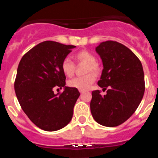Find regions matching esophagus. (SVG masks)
<instances>
[{
    "label": "esophagus",
    "mask_w": 158,
    "mask_h": 158,
    "mask_svg": "<svg viewBox=\"0 0 158 158\" xmlns=\"http://www.w3.org/2000/svg\"><path fill=\"white\" fill-rule=\"evenodd\" d=\"M79 92H80L81 93H84V90H79Z\"/></svg>",
    "instance_id": "1"
}]
</instances>
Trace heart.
<instances>
[{"mask_svg": "<svg viewBox=\"0 0 158 158\" xmlns=\"http://www.w3.org/2000/svg\"><path fill=\"white\" fill-rule=\"evenodd\" d=\"M74 58L77 63L86 64L85 73L87 74L69 80L68 85L79 90H86L91 87L95 81L96 77L94 74L98 75L100 73V65L96 62V58L94 54L87 50H81L77 52L74 54ZM61 69L65 76L71 77L74 74L75 63L69 58H65L61 62Z\"/></svg>", "mask_w": 158, "mask_h": 158, "instance_id": "b5f03b06", "label": "heart"}]
</instances>
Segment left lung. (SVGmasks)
<instances>
[{"label": "left lung", "mask_w": 158, "mask_h": 158, "mask_svg": "<svg viewBox=\"0 0 158 158\" xmlns=\"http://www.w3.org/2000/svg\"><path fill=\"white\" fill-rule=\"evenodd\" d=\"M104 69L98 85L107 89L102 96L92 93L90 109L100 125L117 127L127 121L139 107L145 92L144 72L139 58L116 41L103 42L96 48Z\"/></svg>", "instance_id": "8db88e82"}]
</instances>
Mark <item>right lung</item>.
<instances>
[{"instance_id":"right-lung-1","label":"right lung","mask_w":158,"mask_h":158,"mask_svg":"<svg viewBox=\"0 0 158 158\" xmlns=\"http://www.w3.org/2000/svg\"><path fill=\"white\" fill-rule=\"evenodd\" d=\"M74 47L43 42L27 51L19 62L14 82L16 97L29 119L40 129L58 131L72 118L80 93L77 89L65 86L61 62ZM62 87L65 88L62 93L54 94V88Z\"/></svg>"}]
</instances>
